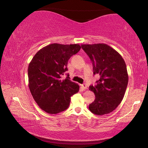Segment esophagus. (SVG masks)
Wrapping results in <instances>:
<instances>
[{"label":"esophagus","instance_id":"34e87169","mask_svg":"<svg viewBox=\"0 0 148 148\" xmlns=\"http://www.w3.org/2000/svg\"><path fill=\"white\" fill-rule=\"evenodd\" d=\"M81 86H82V88L83 89H86L87 88V85L86 84H84L81 85Z\"/></svg>","mask_w":148,"mask_h":148}]
</instances>
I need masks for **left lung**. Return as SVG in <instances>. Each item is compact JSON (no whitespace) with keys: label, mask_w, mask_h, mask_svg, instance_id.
<instances>
[{"label":"left lung","mask_w":148,"mask_h":148,"mask_svg":"<svg viewBox=\"0 0 148 148\" xmlns=\"http://www.w3.org/2000/svg\"><path fill=\"white\" fill-rule=\"evenodd\" d=\"M82 48L92 61L93 74L100 76L96 86H89L96 98L89 109L98 116L109 114L124 97L129 81L126 64L121 55L106 44H82Z\"/></svg>","instance_id":"1"}]
</instances>
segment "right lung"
Masks as SVG:
<instances>
[{"label":"right lung","mask_w":148,"mask_h":148,"mask_svg":"<svg viewBox=\"0 0 148 148\" xmlns=\"http://www.w3.org/2000/svg\"><path fill=\"white\" fill-rule=\"evenodd\" d=\"M80 49L77 44H51L40 49L30 62V91L39 107L47 113L57 114L66 110L71 96L79 91V86L69 79V74L64 79L61 76L68 71L69 59Z\"/></svg>","instance_id":"right-lung-1"}]
</instances>
